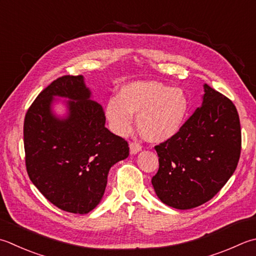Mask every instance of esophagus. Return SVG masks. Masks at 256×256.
Segmentation results:
<instances>
[{
  "label": "esophagus",
  "mask_w": 256,
  "mask_h": 256,
  "mask_svg": "<svg viewBox=\"0 0 256 256\" xmlns=\"http://www.w3.org/2000/svg\"><path fill=\"white\" fill-rule=\"evenodd\" d=\"M141 150H142V146L138 143L136 142L130 143V152H131V154H136L141 151Z\"/></svg>",
  "instance_id": "obj_1"
}]
</instances>
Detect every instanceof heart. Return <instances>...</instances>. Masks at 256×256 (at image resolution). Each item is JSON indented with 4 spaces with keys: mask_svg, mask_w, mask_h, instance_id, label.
Listing matches in <instances>:
<instances>
[{
    "mask_svg": "<svg viewBox=\"0 0 256 256\" xmlns=\"http://www.w3.org/2000/svg\"><path fill=\"white\" fill-rule=\"evenodd\" d=\"M188 111V98L182 88L140 81L122 86L118 98L108 100L104 113L115 133L126 134L132 126V115H138V128L143 138L164 142L180 132Z\"/></svg>",
    "mask_w": 256,
    "mask_h": 256,
    "instance_id": "heart-1",
    "label": "heart"
}]
</instances>
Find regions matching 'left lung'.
Here are the masks:
<instances>
[{
	"label": "left lung",
	"mask_w": 256,
	"mask_h": 256,
	"mask_svg": "<svg viewBox=\"0 0 256 256\" xmlns=\"http://www.w3.org/2000/svg\"><path fill=\"white\" fill-rule=\"evenodd\" d=\"M241 143L235 105L204 84L202 106L176 135L155 146L160 165L152 185L158 198L178 210L210 201L236 168Z\"/></svg>",
	"instance_id": "obj_1"
}]
</instances>
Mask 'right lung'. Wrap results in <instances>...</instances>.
<instances>
[{"label":"right lung","mask_w":256,"mask_h":256,"mask_svg":"<svg viewBox=\"0 0 256 256\" xmlns=\"http://www.w3.org/2000/svg\"><path fill=\"white\" fill-rule=\"evenodd\" d=\"M55 97L68 98V113L52 112ZM26 171L55 206L86 214L101 202L108 174L128 156V144L105 128L101 104L91 100L82 75H65L38 95L24 120Z\"/></svg>","instance_id":"right-lung-1"}]
</instances>
